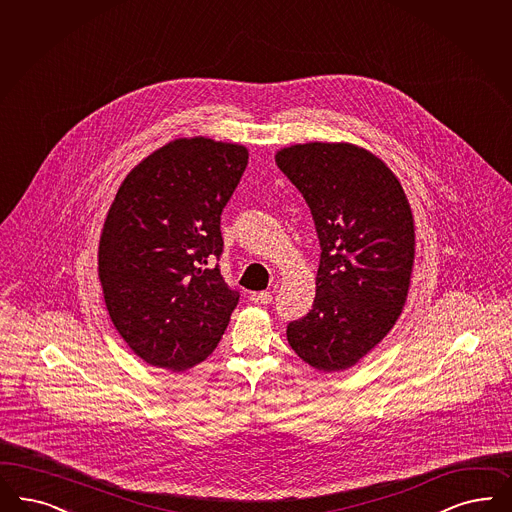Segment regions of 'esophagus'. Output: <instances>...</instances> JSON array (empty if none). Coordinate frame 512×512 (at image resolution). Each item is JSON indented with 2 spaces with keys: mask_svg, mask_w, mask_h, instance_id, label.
<instances>
[{
  "mask_svg": "<svg viewBox=\"0 0 512 512\" xmlns=\"http://www.w3.org/2000/svg\"><path fill=\"white\" fill-rule=\"evenodd\" d=\"M252 302L258 303V305H269V303L273 302V296H271V292H258V294H252V298H250Z\"/></svg>",
  "mask_w": 512,
  "mask_h": 512,
  "instance_id": "obj_1",
  "label": "esophagus"
}]
</instances>
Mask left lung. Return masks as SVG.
<instances>
[{
  "label": "left lung",
  "mask_w": 512,
  "mask_h": 512,
  "mask_svg": "<svg viewBox=\"0 0 512 512\" xmlns=\"http://www.w3.org/2000/svg\"><path fill=\"white\" fill-rule=\"evenodd\" d=\"M275 163L302 193L321 241L315 302L286 338L309 366L341 372L402 313L416 256L412 209L393 171L355 144H294Z\"/></svg>",
  "instance_id": "8db88e82"
}]
</instances>
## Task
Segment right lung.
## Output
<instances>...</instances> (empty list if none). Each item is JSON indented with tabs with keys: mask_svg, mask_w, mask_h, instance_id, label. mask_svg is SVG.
<instances>
[{
	"mask_svg": "<svg viewBox=\"0 0 512 512\" xmlns=\"http://www.w3.org/2000/svg\"><path fill=\"white\" fill-rule=\"evenodd\" d=\"M247 163L241 144L176 138L140 161L115 193L98 277L117 332L152 366L184 372L222 340L239 292L218 265H205L224 250L220 216Z\"/></svg>",
	"mask_w": 512,
	"mask_h": 512,
	"instance_id": "obj_1",
	"label": "right lung"
}]
</instances>
